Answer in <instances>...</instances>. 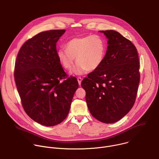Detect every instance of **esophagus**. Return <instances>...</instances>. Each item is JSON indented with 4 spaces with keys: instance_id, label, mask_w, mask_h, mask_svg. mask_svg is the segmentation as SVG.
I'll return each instance as SVG.
<instances>
[{
    "instance_id": "34e87169",
    "label": "esophagus",
    "mask_w": 159,
    "mask_h": 159,
    "mask_svg": "<svg viewBox=\"0 0 159 159\" xmlns=\"http://www.w3.org/2000/svg\"><path fill=\"white\" fill-rule=\"evenodd\" d=\"M82 79L80 77H77V80H78V82H79V84L80 85V84H81V82H82Z\"/></svg>"
}]
</instances>
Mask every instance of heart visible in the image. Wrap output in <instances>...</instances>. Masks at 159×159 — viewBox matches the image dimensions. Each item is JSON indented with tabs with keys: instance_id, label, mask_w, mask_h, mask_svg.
<instances>
[{
	"instance_id": "heart-1",
	"label": "heart",
	"mask_w": 159,
	"mask_h": 159,
	"mask_svg": "<svg viewBox=\"0 0 159 159\" xmlns=\"http://www.w3.org/2000/svg\"><path fill=\"white\" fill-rule=\"evenodd\" d=\"M106 53L104 39L99 35H87L71 39L66 44V48L57 50V57L64 69H72L75 74H82L87 70H96L102 63Z\"/></svg>"
}]
</instances>
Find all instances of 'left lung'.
Returning <instances> with one entry per match:
<instances>
[{
    "label": "left lung",
    "mask_w": 159,
    "mask_h": 159,
    "mask_svg": "<svg viewBox=\"0 0 159 159\" xmlns=\"http://www.w3.org/2000/svg\"><path fill=\"white\" fill-rule=\"evenodd\" d=\"M108 39L101 65L87 75L81 86L92 116L104 123L123 118L133 107L140 82V62L134 45L113 30L100 31Z\"/></svg>",
    "instance_id": "1"
}]
</instances>
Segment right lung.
Returning <instances> with one entry per match:
<instances>
[{
  "mask_svg": "<svg viewBox=\"0 0 159 159\" xmlns=\"http://www.w3.org/2000/svg\"><path fill=\"white\" fill-rule=\"evenodd\" d=\"M65 32H41L20 48L14 67V80L21 104L34 121L47 126L61 123L69 114L79 83L68 77L57 57V42Z\"/></svg>",
  "mask_w": 159,
  "mask_h": 159,
  "instance_id": "right-lung-1",
  "label": "right lung"
}]
</instances>
